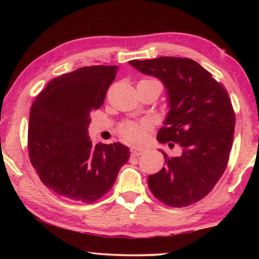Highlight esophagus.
Instances as JSON below:
<instances>
[{"instance_id": "esophagus-1", "label": "esophagus", "mask_w": 259, "mask_h": 259, "mask_svg": "<svg viewBox=\"0 0 259 259\" xmlns=\"http://www.w3.org/2000/svg\"><path fill=\"white\" fill-rule=\"evenodd\" d=\"M143 152H144V148L136 147V146H133L132 148H131V154H132L133 157H138V155H140Z\"/></svg>"}]
</instances>
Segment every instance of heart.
<instances>
[{
	"instance_id": "b5f03b06",
	"label": "heart",
	"mask_w": 259,
	"mask_h": 259,
	"mask_svg": "<svg viewBox=\"0 0 259 259\" xmlns=\"http://www.w3.org/2000/svg\"><path fill=\"white\" fill-rule=\"evenodd\" d=\"M153 84L158 88L159 91L161 92V83L159 82L157 79H153V77H145L140 81L138 84ZM147 125L146 123H137V122H130L125 123L121 128H120V133L121 136L125 138L126 140L132 141V143H139L144 139L145 137V131H146Z\"/></svg>"
}]
</instances>
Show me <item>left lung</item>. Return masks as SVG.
Segmentation results:
<instances>
[{"label": "left lung", "mask_w": 259, "mask_h": 259, "mask_svg": "<svg viewBox=\"0 0 259 259\" xmlns=\"http://www.w3.org/2000/svg\"><path fill=\"white\" fill-rule=\"evenodd\" d=\"M130 65L164 83L169 109L157 139L182 148L177 157L161 151L165 167L148 177V187L168 206H189L213 189L228 165L236 123L228 92L187 58L160 56Z\"/></svg>", "instance_id": "obj_1"}]
</instances>
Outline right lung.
<instances>
[{"mask_svg":"<svg viewBox=\"0 0 259 259\" xmlns=\"http://www.w3.org/2000/svg\"><path fill=\"white\" fill-rule=\"evenodd\" d=\"M116 66L82 67L55 77L33 102L28 126L31 165L41 182L65 198L91 204L114 185L130 159L120 143L92 144L91 113L104 104Z\"/></svg>","mask_w":259,"mask_h":259,"instance_id":"1","label":"right lung"}]
</instances>
